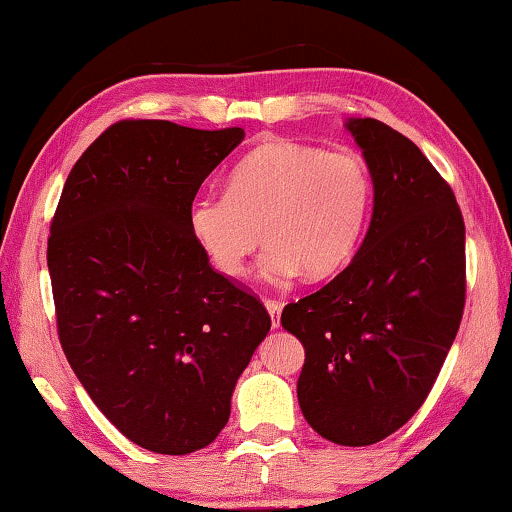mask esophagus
<instances>
[{
  "label": "esophagus",
  "instance_id": "34e87169",
  "mask_svg": "<svg viewBox=\"0 0 512 512\" xmlns=\"http://www.w3.org/2000/svg\"><path fill=\"white\" fill-rule=\"evenodd\" d=\"M264 307L268 314H271L273 327H280V311H282V302L280 300H264Z\"/></svg>",
  "mask_w": 512,
  "mask_h": 512
}]
</instances>
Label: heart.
<instances>
[{
    "mask_svg": "<svg viewBox=\"0 0 512 512\" xmlns=\"http://www.w3.org/2000/svg\"><path fill=\"white\" fill-rule=\"evenodd\" d=\"M372 176L357 151L275 140L241 158L225 192L189 205V228L216 271L241 277L262 244L259 273L284 284L325 277L354 255L372 210Z\"/></svg>",
    "mask_w": 512,
    "mask_h": 512,
    "instance_id": "1",
    "label": "heart"
}]
</instances>
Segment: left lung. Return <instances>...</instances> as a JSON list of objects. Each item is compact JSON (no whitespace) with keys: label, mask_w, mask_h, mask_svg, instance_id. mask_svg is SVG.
Returning a JSON list of instances; mask_svg holds the SVG:
<instances>
[{"label":"left lung","mask_w":512,"mask_h":512,"mask_svg":"<svg viewBox=\"0 0 512 512\" xmlns=\"http://www.w3.org/2000/svg\"><path fill=\"white\" fill-rule=\"evenodd\" d=\"M345 128L375 187L368 232L332 282L284 307L282 327L305 345L311 429L363 447L409 422L443 368L465 305V223L409 137L368 117Z\"/></svg>","instance_id":"1"}]
</instances>
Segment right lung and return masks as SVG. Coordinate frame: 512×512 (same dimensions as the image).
<instances>
[{"label":"right lung","instance_id":"1","mask_svg":"<svg viewBox=\"0 0 512 512\" xmlns=\"http://www.w3.org/2000/svg\"><path fill=\"white\" fill-rule=\"evenodd\" d=\"M244 128L126 119L94 140L47 244L58 336L101 413L155 454L198 452L228 424L237 379L271 329L189 228L203 180Z\"/></svg>","mask_w":512,"mask_h":512}]
</instances>
